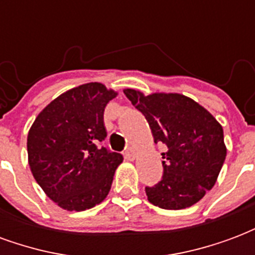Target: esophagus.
I'll return each mask as SVG.
<instances>
[{"label": "esophagus", "mask_w": 255, "mask_h": 255, "mask_svg": "<svg viewBox=\"0 0 255 255\" xmlns=\"http://www.w3.org/2000/svg\"><path fill=\"white\" fill-rule=\"evenodd\" d=\"M126 158H127L128 161H133L135 160V157H136V151L132 149V147H129V149H127V151H126Z\"/></svg>", "instance_id": "obj_1"}]
</instances>
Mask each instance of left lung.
Segmentation results:
<instances>
[{"label": "left lung", "instance_id": "obj_1", "mask_svg": "<svg viewBox=\"0 0 255 255\" xmlns=\"http://www.w3.org/2000/svg\"><path fill=\"white\" fill-rule=\"evenodd\" d=\"M124 94L146 117L155 143L166 146L161 182L144 188L149 202L179 210L201 201L214 186L227 155L221 124L183 94L144 95L133 89Z\"/></svg>", "mask_w": 255, "mask_h": 255}]
</instances>
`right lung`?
Segmentation results:
<instances>
[{"instance_id": "right-lung-1", "label": "right lung", "mask_w": 255, "mask_h": 255, "mask_svg": "<svg viewBox=\"0 0 255 255\" xmlns=\"http://www.w3.org/2000/svg\"><path fill=\"white\" fill-rule=\"evenodd\" d=\"M117 95L102 83L65 91L36 116L27 136L32 176L65 210L94 208L109 194L123 155L102 146L104 111Z\"/></svg>"}]
</instances>
